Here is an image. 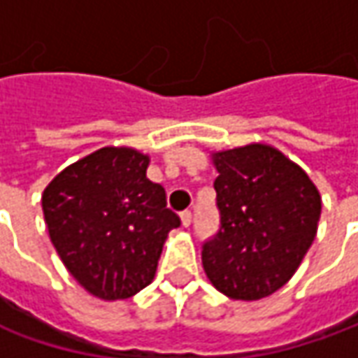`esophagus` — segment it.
I'll return each instance as SVG.
<instances>
[{
  "label": "esophagus",
  "mask_w": 358,
  "mask_h": 358,
  "mask_svg": "<svg viewBox=\"0 0 358 358\" xmlns=\"http://www.w3.org/2000/svg\"><path fill=\"white\" fill-rule=\"evenodd\" d=\"M191 221H193V215H191V211H183V213H181V223H183V227H189V225H191Z\"/></svg>",
  "instance_id": "34e87169"
}]
</instances>
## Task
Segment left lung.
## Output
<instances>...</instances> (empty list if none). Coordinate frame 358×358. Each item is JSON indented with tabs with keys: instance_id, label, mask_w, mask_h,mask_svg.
I'll list each match as a JSON object with an SVG mask.
<instances>
[{
	"instance_id": "left-lung-1",
	"label": "left lung",
	"mask_w": 358,
	"mask_h": 358,
	"mask_svg": "<svg viewBox=\"0 0 358 358\" xmlns=\"http://www.w3.org/2000/svg\"><path fill=\"white\" fill-rule=\"evenodd\" d=\"M219 229L203 243L215 289L257 301L293 277L317 235L321 195L307 173L268 145L215 153Z\"/></svg>"
}]
</instances>
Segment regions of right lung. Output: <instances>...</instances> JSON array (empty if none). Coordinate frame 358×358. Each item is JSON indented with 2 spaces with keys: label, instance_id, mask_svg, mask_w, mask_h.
Masks as SVG:
<instances>
[{
  "label": "right lung",
  "instance_id": "obj_1",
  "mask_svg": "<svg viewBox=\"0 0 358 358\" xmlns=\"http://www.w3.org/2000/svg\"><path fill=\"white\" fill-rule=\"evenodd\" d=\"M149 157L103 147L63 169L43 191L49 237L91 295L115 301L153 281L165 237L181 225L165 189L147 179Z\"/></svg>",
  "mask_w": 358,
  "mask_h": 358
}]
</instances>
